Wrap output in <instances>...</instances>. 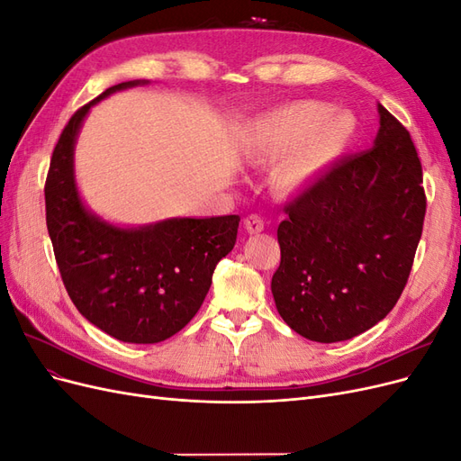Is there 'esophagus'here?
Here are the masks:
<instances>
[{"instance_id":"34e87169","label":"esophagus","mask_w":461,"mask_h":461,"mask_svg":"<svg viewBox=\"0 0 461 461\" xmlns=\"http://www.w3.org/2000/svg\"><path fill=\"white\" fill-rule=\"evenodd\" d=\"M244 227H246V230L249 234H258V232H261L265 229V222H263V219L259 215H249L244 221Z\"/></svg>"}]
</instances>
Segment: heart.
I'll return each mask as SVG.
<instances>
[{"label":"heart","instance_id":"heart-1","mask_svg":"<svg viewBox=\"0 0 461 461\" xmlns=\"http://www.w3.org/2000/svg\"><path fill=\"white\" fill-rule=\"evenodd\" d=\"M357 122L348 111L321 102H296L273 111L254 131V148L263 159L291 151L273 173L283 192H302L315 185L337 163L356 136Z\"/></svg>","mask_w":461,"mask_h":461}]
</instances>
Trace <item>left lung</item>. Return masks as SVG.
Returning <instances> with one entry per match:
<instances>
[{
  "mask_svg": "<svg viewBox=\"0 0 461 461\" xmlns=\"http://www.w3.org/2000/svg\"><path fill=\"white\" fill-rule=\"evenodd\" d=\"M373 148L346 158L292 200L278 225L271 292L303 339L340 342L394 308L425 219L421 161L410 132L379 104Z\"/></svg>",
  "mask_w": 461,
  "mask_h": 461,
  "instance_id": "left-lung-1",
  "label": "left lung"
}]
</instances>
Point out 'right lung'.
<instances>
[{"mask_svg": "<svg viewBox=\"0 0 461 461\" xmlns=\"http://www.w3.org/2000/svg\"><path fill=\"white\" fill-rule=\"evenodd\" d=\"M138 85L148 80L107 88L67 122L46 178V222L63 285L82 317L121 342L156 344L198 313L217 263L234 248L240 217L121 227L88 209L75 175L82 122L104 97Z\"/></svg>", "mask_w": 461, "mask_h": 461, "instance_id": "add662e5", "label": "right lung"}]
</instances>
